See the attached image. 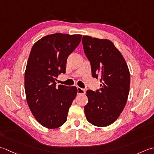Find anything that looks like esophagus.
I'll list each match as a JSON object with an SVG mask.
<instances>
[{"instance_id":"esophagus-1","label":"esophagus","mask_w":154,"mask_h":154,"mask_svg":"<svg viewBox=\"0 0 154 154\" xmlns=\"http://www.w3.org/2000/svg\"><path fill=\"white\" fill-rule=\"evenodd\" d=\"M77 89H78V94H84L86 93V90L83 88H81L80 87H77Z\"/></svg>"}]
</instances>
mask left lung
<instances>
[{
  "label": "left lung",
  "mask_w": 154,
  "mask_h": 154,
  "mask_svg": "<svg viewBox=\"0 0 154 154\" xmlns=\"http://www.w3.org/2000/svg\"><path fill=\"white\" fill-rule=\"evenodd\" d=\"M82 45L92 76L102 83L96 92L87 90L88 102L84 106V113L90 124L108 126L117 120L126 104L130 85L129 69L110 40L84 36Z\"/></svg>",
  "instance_id": "8db88e82"
}]
</instances>
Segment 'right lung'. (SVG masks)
Instances as JSON below:
<instances>
[{"mask_svg":"<svg viewBox=\"0 0 154 154\" xmlns=\"http://www.w3.org/2000/svg\"><path fill=\"white\" fill-rule=\"evenodd\" d=\"M80 34L56 33L34 43L24 74L28 105L44 127L55 129L67 120L68 112L78 90L75 86H56L59 74L66 72L68 56L79 45Z\"/></svg>","mask_w":154,"mask_h":154,"instance_id":"1","label":"right lung"}]
</instances>
